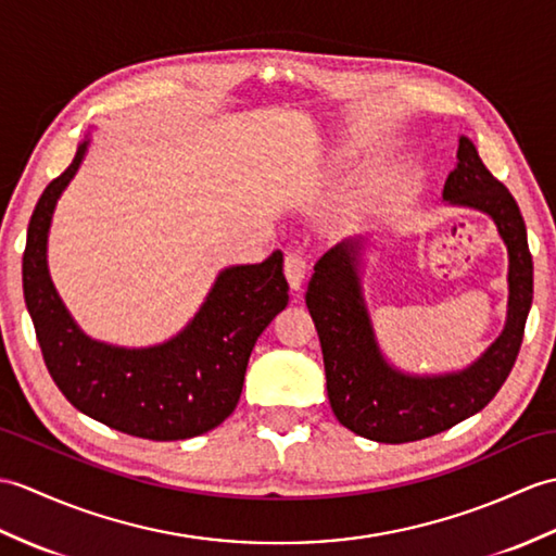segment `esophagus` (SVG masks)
<instances>
[{"label": "esophagus", "instance_id": "34e87169", "mask_svg": "<svg viewBox=\"0 0 556 556\" xmlns=\"http://www.w3.org/2000/svg\"><path fill=\"white\" fill-rule=\"evenodd\" d=\"M305 269H307V263L303 253H289L287 261H283V275H287L289 279V287L293 291L301 289V283L305 279Z\"/></svg>", "mask_w": 556, "mask_h": 556}]
</instances>
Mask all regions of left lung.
<instances>
[{"instance_id": "left-lung-1", "label": "left lung", "mask_w": 556, "mask_h": 556, "mask_svg": "<svg viewBox=\"0 0 556 556\" xmlns=\"http://www.w3.org/2000/svg\"><path fill=\"white\" fill-rule=\"evenodd\" d=\"M443 203L493 219L509 257L505 327L471 365L443 374H412L383 355L363 287L369 237L357 235L329 249L307 283L305 303L325 355L331 409L345 429L369 441L395 445L453 429L495 397L519 355L533 303L526 225L509 189L490 175L473 141L464 135L455 170L445 179Z\"/></svg>"}]
</instances>
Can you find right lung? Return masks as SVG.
I'll use <instances>...</instances> for the list:
<instances>
[{"label":"right lung","mask_w":556,"mask_h":556,"mask_svg":"<svg viewBox=\"0 0 556 556\" xmlns=\"http://www.w3.org/2000/svg\"><path fill=\"white\" fill-rule=\"evenodd\" d=\"M92 132L37 201L23 253V295L45 365L83 415L149 441H185L235 412L257 337L289 303L283 253L219 269L205 301L173 339L147 348L97 341L51 281L47 243L61 193L80 170Z\"/></svg>","instance_id":"right-lung-1"}]
</instances>
